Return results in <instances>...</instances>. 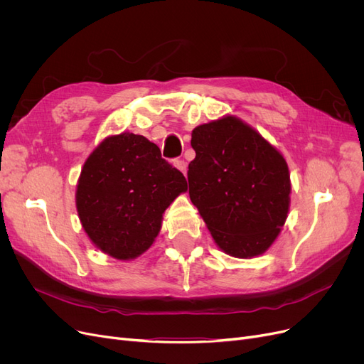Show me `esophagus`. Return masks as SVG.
<instances>
[{
  "instance_id": "obj_1",
  "label": "esophagus",
  "mask_w": 364,
  "mask_h": 364,
  "mask_svg": "<svg viewBox=\"0 0 364 364\" xmlns=\"http://www.w3.org/2000/svg\"><path fill=\"white\" fill-rule=\"evenodd\" d=\"M174 166L177 168V169H180L183 174L186 176V172H187V164L183 161V159H176L174 161Z\"/></svg>"
}]
</instances>
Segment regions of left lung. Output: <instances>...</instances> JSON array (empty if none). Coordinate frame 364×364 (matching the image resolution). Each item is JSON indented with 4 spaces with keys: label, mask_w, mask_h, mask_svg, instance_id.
Here are the masks:
<instances>
[{
    "label": "left lung",
    "mask_w": 364,
    "mask_h": 364,
    "mask_svg": "<svg viewBox=\"0 0 364 364\" xmlns=\"http://www.w3.org/2000/svg\"><path fill=\"white\" fill-rule=\"evenodd\" d=\"M190 200L221 250L251 258L269 250L289 211L288 164L259 134L235 117L192 132Z\"/></svg>",
    "instance_id": "left-lung-1"
}]
</instances>
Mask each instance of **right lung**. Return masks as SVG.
Listing matches in <instances>:
<instances>
[{"mask_svg": "<svg viewBox=\"0 0 364 364\" xmlns=\"http://www.w3.org/2000/svg\"><path fill=\"white\" fill-rule=\"evenodd\" d=\"M186 190L184 176L155 143L122 132L102 141L84 164L76 209L99 250L131 259L149 250L165 209Z\"/></svg>", "mask_w": 364, "mask_h": 364, "instance_id": "obj_1", "label": "right lung"}]
</instances>
